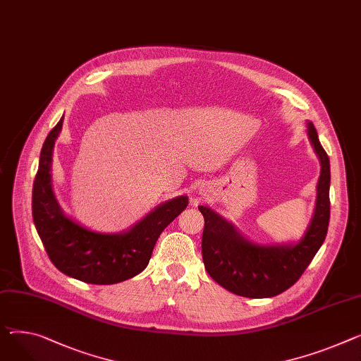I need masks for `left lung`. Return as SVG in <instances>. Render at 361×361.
Returning a JSON list of instances; mask_svg holds the SVG:
<instances>
[{"label":"left lung","instance_id":"obj_1","mask_svg":"<svg viewBox=\"0 0 361 361\" xmlns=\"http://www.w3.org/2000/svg\"><path fill=\"white\" fill-rule=\"evenodd\" d=\"M307 136L321 162L317 204L312 221L298 244H254L221 214L199 206L204 218L202 255L209 276L226 290L244 298H273L292 287L325 241L329 224V158L315 126L307 122Z\"/></svg>","mask_w":361,"mask_h":361}]
</instances>
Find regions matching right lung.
I'll list each match as a JSON object with an SVG mask.
<instances>
[{"label":"right lung","instance_id":"1","mask_svg":"<svg viewBox=\"0 0 361 361\" xmlns=\"http://www.w3.org/2000/svg\"><path fill=\"white\" fill-rule=\"evenodd\" d=\"M63 117L47 135L33 183L32 210L36 231L54 266L63 274L90 284H114L147 269L161 232L187 207L178 196L155 207L122 233L87 229L62 212L52 188V154Z\"/></svg>","mask_w":361,"mask_h":361}]
</instances>
